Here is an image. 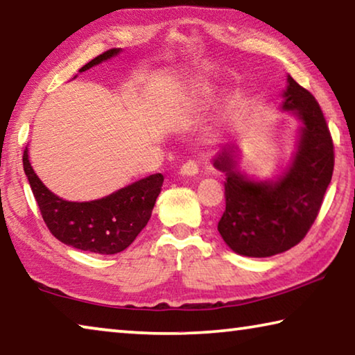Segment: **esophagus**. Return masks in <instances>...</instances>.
I'll use <instances>...</instances> for the list:
<instances>
[{"mask_svg":"<svg viewBox=\"0 0 355 355\" xmlns=\"http://www.w3.org/2000/svg\"><path fill=\"white\" fill-rule=\"evenodd\" d=\"M199 173V166L194 161H188V163L182 166V169H180V175L183 177H194Z\"/></svg>","mask_w":355,"mask_h":355,"instance_id":"34e87169","label":"esophagus"}]
</instances>
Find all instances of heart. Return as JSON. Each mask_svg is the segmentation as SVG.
Segmentation results:
<instances>
[{
  "label": "heart",
  "instance_id": "obj_1",
  "mask_svg": "<svg viewBox=\"0 0 355 355\" xmlns=\"http://www.w3.org/2000/svg\"><path fill=\"white\" fill-rule=\"evenodd\" d=\"M207 100H208V98H203V100H200V103H207Z\"/></svg>",
  "mask_w": 355,
  "mask_h": 355
}]
</instances>
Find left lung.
<instances>
[{
	"instance_id": "left-lung-1",
	"label": "left lung",
	"mask_w": 355,
	"mask_h": 355,
	"mask_svg": "<svg viewBox=\"0 0 355 355\" xmlns=\"http://www.w3.org/2000/svg\"><path fill=\"white\" fill-rule=\"evenodd\" d=\"M280 111L300 122L290 163L274 178L249 177L239 167L241 150L232 141L213 158L225 175L222 239L238 255L264 258L300 243L320 211L332 180L334 144L313 95L288 75Z\"/></svg>"
}]
</instances>
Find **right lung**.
<instances>
[{"label": "right lung", "mask_w": 355, "mask_h": 355, "mask_svg": "<svg viewBox=\"0 0 355 355\" xmlns=\"http://www.w3.org/2000/svg\"><path fill=\"white\" fill-rule=\"evenodd\" d=\"M120 48L92 59L80 71H86L120 55ZM23 169L31 186L46 227L59 241L70 248L100 255L119 254L128 248L147 225L164 177L153 173L89 202H70L51 192L29 163V150L23 153Z\"/></svg>", "instance_id": "obj_1"}]
</instances>
